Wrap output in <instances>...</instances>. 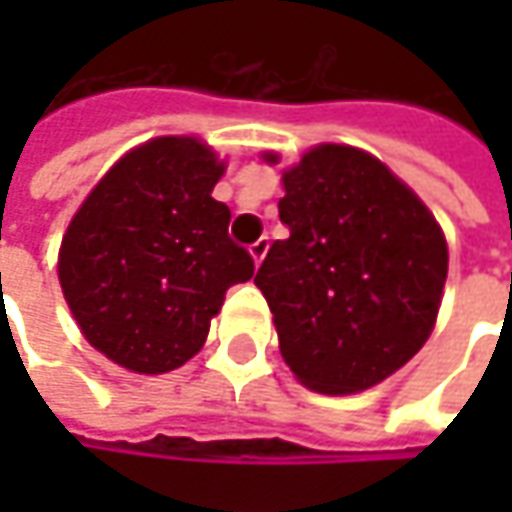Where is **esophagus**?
<instances>
[{
    "label": "esophagus",
    "mask_w": 512,
    "mask_h": 512,
    "mask_svg": "<svg viewBox=\"0 0 512 512\" xmlns=\"http://www.w3.org/2000/svg\"><path fill=\"white\" fill-rule=\"evenodd\" d=\"M267 247H270V242H267V236H262V239H256L253 245H250V256H253V262L256 265H262V259L267 256Z\"/></svg>",
    "instance_id": "esophagus-1"
}]
</instances>
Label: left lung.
Masks as SVG:
<instances>
[{
	"label": "left lung",
	"instance_id": "obj_1",
	"mask_svg": "<svg viewBox=\"0 0 512 512\" xmlns=\"http://www.w3.org/2000/svg\"><path fill=\"white\" fill-rule=\"evenodd\" d=\"M282 182L279 219L290 236L270 245L256 273L282 359L310 390H367L410 362L436 325L447 279L442 227L359 148L307 150Z\"/></svg>",
	"mask_w": 512,
	"mask_h": 512
}]
</instances>
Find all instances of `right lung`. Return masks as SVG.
Masks as SVG:
<instances>
[{
  "label": "right lung",
  "instance_id": "obj_1",
  "mask_svg": "<svg viewBox=\"0 0 512 512\" xmlns=\"http://www.w3.org/2000/svg\"><path fill=\"white\" fill-rule=\"evenodd\" d=\"M225 162L193 136H159L125 153L70 219L59 282L76 325L133 373L193 359L227 287L253 259L227 236L230 210L210 193Z\"/></svg>",
  "mask_w": 512,
  "mask_h": 512
}]
</instances>
